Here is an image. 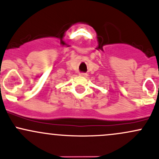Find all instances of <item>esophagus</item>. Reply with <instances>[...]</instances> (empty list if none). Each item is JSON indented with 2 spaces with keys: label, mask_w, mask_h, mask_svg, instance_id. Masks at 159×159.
Returning a JSON list of instances; mask_svg holds the SVG:
<instances>
[{
  "label": "esophagus",
  "mask_w": 159,
  "mask_h": 159,
  "mask_svg": "<svg viewBox=\"0 0 159 159\" xmlns=\"http://www.w3.org/2000/svg\"><path fill=\"white\" fill-rule=\"evenodd\" d=\"M80 76H83V77H86L88 76L87 73H80Z\"/></svg>",
  "instance_id": "esophagus-1"
}]
</instances>
